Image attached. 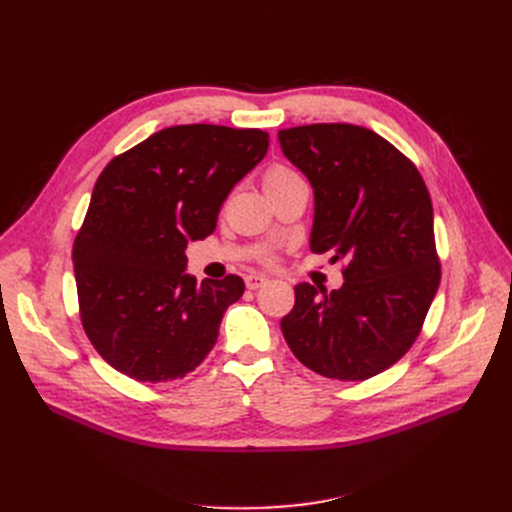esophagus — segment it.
<instances>
[{"label": "esophagus", "instance_id": "esophagus-1", "mask_svg": "<svg viewBox=\"0 0 512 512\" xmlns=\"http://www.w3.org/2000/svg\"><path fill=\"white\" fill-rule=\"evenodd\" d=\"M269 280L265 275H258V273H252V275H247L245 277V286L250 288V290H258L260 286H265Z\"/></svg>", "mask_w": 512, "mask_h": 512}]
</instances>
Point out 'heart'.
<instances>
[{
  "label": "heart",
  "mask_w": 512,
  "mask_h": 512,
  "mask_svg": "<svg viewBox=\"0 0 512 512\" xmlns=\"http://www.w3.org/2000/svg\"><path fill=\"white\" fill-rule=\"evenodd\" d=\"M294 177H299V175L294 173V170H290L288 166H284V164H273V166H269V168L265 170V177H262V181H265V188L271 190V188H275V185H282V183H286V181H290V179H294ZM258 260H260V262H267V265H271V262H275V256L267 252V254H262Z\"/></svg>",
  "instance_id": "b5f03b06"
}]
</instances>
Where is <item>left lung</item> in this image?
I'll list each match as a JSON object with an SVG mask.
<instances>
[{"instance_id": "obj_1", "label": "left lung", "mask_w": 512, "mask_h": 512, "mask_svg": "<svg viewBox=\"0 0 512 512\" xmlns=\"http://www.w3.org/2000/svg\"><path fill=\"white\" fill-rule=\"evenodd\" d=\"M277 136L314 185L309 247L342 260L346 277L333 292L294 286L282 333L324 378H374L412 348L440 286L427 185L395 145L352 123H309Z\"/></svg>"}]
</instances>
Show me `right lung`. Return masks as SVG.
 <instances>
[{"mask_svg":"<svg viewBox=\"0 0 512 512\" xmlns=\"http://www.w3.org/2000/svg\"><path fill=\"white\" fill-rule=\"evenodd\" d=\"M269 134L211 123L173 126L115 156L100 173L72 260L91 346L138 382L190 374L218 342L239 275H185V245L215 230L230 190L265 158Z\"/></svg>","mask_w":512,"mask_h":512,"instance_id":"add662e5","label":"right lung"}]
</instances>
